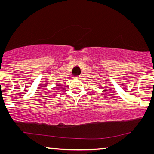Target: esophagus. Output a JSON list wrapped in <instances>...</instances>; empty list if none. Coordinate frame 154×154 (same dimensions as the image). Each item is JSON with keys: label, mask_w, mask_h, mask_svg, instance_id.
Returning a JSON list of instances; mask_svg holds the SVG:
<instances>
[{"label": "esophagus", "mask_w": 154, "mask_h": 154, "mask_svg": "<svg viewBox=\"0 0 154 154\" xmlns=\"http://www.w3.org/2000/svg\"><path fill=\"white\" fill-rule=\"evenodd\" d=\"M81 79V76H80V75H77V76H74L73 77V79H76V80H78V79Z\"/></svg>", "instance_id": "esophagus-1"}]
</instances>
